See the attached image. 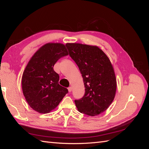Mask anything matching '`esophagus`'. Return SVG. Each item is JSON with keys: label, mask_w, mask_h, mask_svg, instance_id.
<instances>
[{"label": "esophagus", "mask_w": 149, "mask_h": 149, "mask_svg": "<svg viewBox=\"0 0 149 149\" xmlns=\"http://www.w3.org/2000/svg\"><path fill=\"white\" fill-rule=\"evenodd\" d=\"M68 91L70 93L71 91H72V88L70 86L69 88H68Z\"/></svg>", "instance_id": "esophagus-1"}]
</instances>
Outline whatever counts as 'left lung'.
Returning a JSON list of instances; mask_svg holds the SVG:
<instances>
[{"mask_svg": "<svg viewBox=\"0 0 149 149\" xmlns=\"http://www.w3.org/2000/svg\"><path fill=\"white\" fill-rule=\"evenodd\" d=\"M70 56L78 65L84 84V95L74 100L78 110L94 116L104 112L113 101L116 79L109 58L100 48L80 43H67Z\"/></svg>", "mask_w": 149, "mask_h": 149, "instance_id": "1", "label": "left lung"}]
</instances>
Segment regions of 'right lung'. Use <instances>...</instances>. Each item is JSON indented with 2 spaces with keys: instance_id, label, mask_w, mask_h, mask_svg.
<instances>
[{
  "instance_id": "obj_1",
  "label": "right lung",
  "mask_w": 149,
  "mask_h": 149,
  "mask_svg": "<svg viewBox=\"0 0 149 149\" xmlns=\"http://www.w3.org/2000/svg\"><path fill=\"white\" fill-rule=\"evenodd\" d=\"M66 45L47 43L31 57L22 76V91L26 102L40 113H48L59 104L68 90L58 84L53 66L68 55Z\"/></svg>"
}]
</instances>
